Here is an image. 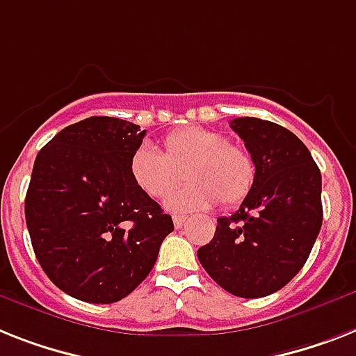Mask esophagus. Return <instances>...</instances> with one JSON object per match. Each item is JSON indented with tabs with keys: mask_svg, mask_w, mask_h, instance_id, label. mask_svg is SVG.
I'll list each match as a JSON object with an SVG mask.
<instances>
[{
	"mask_svg": "<svg viewBox=\"0 0 356 356\" xmlns=\"http://www.w3.org/2000/svg\"><path fill=\"white\" fill-rule=\"evenodd\" d=\"M172 222H175L176 229H180V227H184L185 222H187V216H181V214H175V216H172Z\"/></svg>",
	"mask_w": 356,
	"mask_h": 356,
	"instance_id": "1",
	"label": "esophagus"
}]
</instances>
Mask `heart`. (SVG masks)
Segmentation results:
<instances>
[{
	"mask_svg": "<svg viewBox=\"0 0 356 356\" xmlns=\"http://www.w3.org/2000/svg\"><path fill=\"white\" fill-rule=\"evenodd\" d=\"M180 172L187 185L167 198V209L202 211L216 202L229 209L249 196L257 165L245 149L204 127L172 131L163 138L161 152L143 143L129 158L132 184L152 200L165 198L180 181Z\"/></svg>",
	"mask_w": 356,
	"mask_h": 356,
	"instance_id": "heart-1",
	"label": "heart"
}]
</instances>
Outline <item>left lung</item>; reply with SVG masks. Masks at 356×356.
Returning <instances> with one entry per match:
<instances>
[{
	"label": "left lung",
	"instance_id": "left-lung-1",
	"mask_svg": "<svg viewBox=\"0 0 356 356\" xmlns=\"http://www.w3.org/2000/svg\"><path fill=\"white\" fill-rule=\"evenodd\" d=\"M257 178L231 216L218 218L198 260L222 289L260 298L282 289L304 267L322 227V176L309 149L291 131L260 118H236Z\"/></svg>",
	"mask_w": 356,
	"mask_h": 356
}]
</instances>
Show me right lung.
Instances as JSON below:
<instances>
[{"label": "right lung", "mask_w": 356, "mask_h": 356, "mask_svg": "<svg viewBox=\"0 0 356 356\" xmlns=\"http://www.w3.org/2000/svg\"><path fill=\"white\" fill-rule=\"evenodd\" d=\"M145 131L127 120L90 116L38 152L25 198L38 262L63 293L113 304L156 264L172 218L129 176Z\"/></svg>", "instance_id": "1"}]
</instances>
